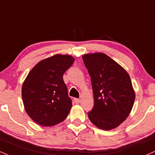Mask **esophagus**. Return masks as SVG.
<instances>
[{
    "mask_svg": "<svg viewBox=\"0 0 155 155\" xmlns=\"http://www.w3.org/2000/svg\"><path fill=\"white\" fill-rule=\"evenodd\" d=\"M73 101H74V102L75 104H79L80 102H81V100H80L79 98H74V100H73Z\"/></svg>",
    "mask_w": 155,
    "mask_h": 155,
    "instance_id": "obj_1",
    "label": "esophagus"
}]
</instances>
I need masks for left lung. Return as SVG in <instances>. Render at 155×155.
Instances as JSON below:
<instances>
[{"instance_id":"8db88e82","label":"left lung","mask_w":155,"mask_h":155,"mask_svg":"<svg viewBox=\"0 0 155 155\" xmlns=\"http://www.w3.org/2000/svg\"><path fill=\"white\" fill-rule=\"evenodd\" d=\"M92 82L94 106L89 119L98 128L111 130L129 116L135 93L127 71L103 53L83 56Z\"/></svg>"}]
</instances>
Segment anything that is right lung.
Here are the masks:
<instances>
[{
	"label": "right lung",
	"mask_w": 155,
	"mask_h": 155,
	"mask_svg": "<svg viewBox=\"0 0 155 155\" xmlns=\"http://www.w3.org/2000/svg\"><path fill=\"white\" fill-rule=\"evenodd\" d=\"M74 61L71 56L57 54L37 63L27 76L21 89L24 106L39 125H55L68 116L72 102L63 75Z\"/></svg>",
	"instance_id": "right-lung-1"
}]
</instances>
